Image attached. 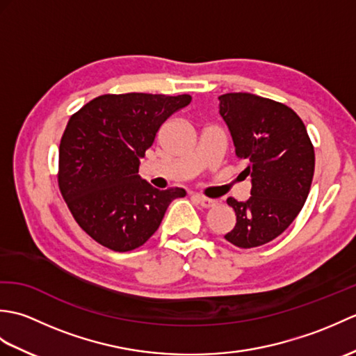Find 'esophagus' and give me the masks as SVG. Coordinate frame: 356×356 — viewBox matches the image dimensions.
Segmentation results:
<instances>
[{"mask_svg": "<svg viewBox=\"0 0 356 356\" xmlns=\"http://www.w3.org/2000/svg\"><path fill=\"white\" fill-rule=\"evenodd\" d=\"M195 199H197V202L200 203V205L205 207V208H211V207H216L217 205V200L205 197V195H195Z\"/></svg>", "mask_w": 356, "mask_h": 356, "instance_id": "34e87169", "label": "esophagus"}]
</instances>
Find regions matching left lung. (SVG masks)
<instances>
[{"label": "left lung", "mask_w": 356, "mask_h": 356, "mask_svg": "<svg viewBox=\"0 0 356 356\" xmlns=\"http://www.w3.org/2000/svg\"><path fill=\"white\" fill-rule=\"evenodd\" d=\"M218 101L252 185L246 202L226 200L237 223L225 238L243 249L257 248L283 234L303 208L315 170L314 145L303 120L282 102L251 93H226Z\"/></svg>", "instance_id": "obj_1"}]
</instances>
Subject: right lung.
I'll return each instance as SVG.
<instances>
[{
	"instance_id": "obj_1",
	"label": "right lung",
	"mask_w": 356,
	"mask_h": 356,
	"mask_svg": "<svg viewBox=\"0 0 356 356\" xmlns=\"http://www.w3.org/2000/svg\"><path fill=\"white\" fill-rule=\"evenodd\" d=\"M190 95H102L70 118L59 145L58 184L74 220L97 243L127 252L142 246L184 188L161 191L139 176L159 128Z\"/></svg>"
}]
</instances>
